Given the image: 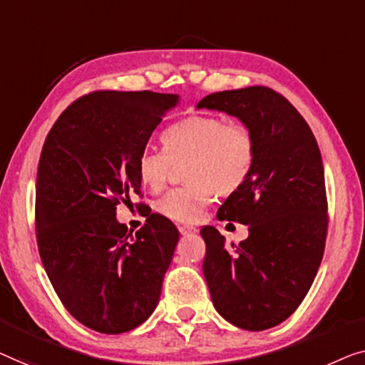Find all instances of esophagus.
Returning a JSON list of instances; mask_svg holds the SVG:
<instances>
[{
    "instance_id": "esophagus-1",
    "label": "esophagus",
    "mask_w": 365,
    "mask_h": 365,
    "mask_svg": "<svg viewBox=\"0 0 365 365\" xmlns=\"http://www.w3.org/2000/svg\"><path fill=\"white\" fill-rule=\"evenodd\" d=\"M178 232H180L183 236H187V235L197 233V230H195L193 227H178Z\"/></svg>"
}]
</instances>
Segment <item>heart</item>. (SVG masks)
Here are the masks:
<instances>
[{"label":"heart","mask_w":365,"mask_h":365,"mask_svg":"<svg viewBox=\"0 0 365 365\" xmlns=\"http://www.w3.org/2000/svg\"><path fill=\"white\" fill-rule=\"evenodd\" d=\"M165 150L147 147L137 158L142 185L160 190L173 163L187 162L185 180L157 202V212L180 223H195L213 202L215 190L230 195L246 182L255 162V138L248 127L217 115H190L163 135Z\"/></svg>","instance_id":"b5f03b06"}]
</instances>
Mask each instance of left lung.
Returning a JSON list of instances; mask_svg holds the SVG:
<instances>
[{
  "label": "left lung",
  "instance_id": "obj_1",
  "mask_svg": "<svg viewBox=\"0 0 365 365\" xmlns=\"http://www.w3.org/2000/svg\"><path fill=\"white\" fill-rule=\"evenodd\" d=\"M197 109L236 117L255 138L248 178L218 208V218L248 225V238L227 246L215 227L203 274L218 314L246 331H264L297 309L319 269L327 233L324 167L309 125L268 87L215 92Z\"/></svg>",
  "mask_w": 365,
  "mask_h": 365
}]
</instances>
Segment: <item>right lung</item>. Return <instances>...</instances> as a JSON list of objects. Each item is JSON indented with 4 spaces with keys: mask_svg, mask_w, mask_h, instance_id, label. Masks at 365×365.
I'll return each instance as SVG.
<instances>
[{
    "mask_svg": "<svg viewBox=\"0 0 365 365\" xmlns=\"http://www.w3.org/2000/svg\"><path fill=\"white\" fill-rule=\"evenodd\" d=\"M178 94L101 91L66 109L48 133L36 178V238L66 309L89 329L120 334L147 321L178 243L152 213L132 230L115 205L140 193L137 158Z\"/></svg>",
    "mask_w": 365,
    "mask_h": 365,
    "instance_id": "1",
    "label": "right lung"
}]
</instances>
